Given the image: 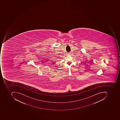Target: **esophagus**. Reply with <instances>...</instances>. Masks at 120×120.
<instances>
[{
  "label": "esophagus",
  "mask_w": 120,
  "mask_h": 120,
  "mask_svg": "<svg viewBox=\"0 0 120 120\" xmlns=\"http://www.w3.org/2000/svg\"><path fill=\"white\" fill-rule=\"evenodd\" d=\"M70 53H69V52H68V55H70Z\"/></svg>",
  "instance_id": "34e87169"
}]
</instances>
